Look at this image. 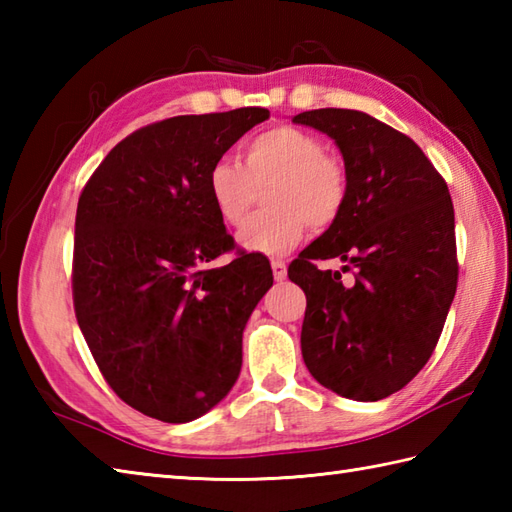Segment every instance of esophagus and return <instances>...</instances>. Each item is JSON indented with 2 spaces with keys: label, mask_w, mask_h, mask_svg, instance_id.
Segmentation results:
<instances>
[{
  "label": "esophagus",
  "mask_w": 512,
  "mask_h": 512,
  "mask_svg": "<svg viewBox=\"0 0 512 512\" xmlns=\"http://www.w3.org/2000/svg\"><path fill=\"white\" fill-rule=\"evenodd\" d=\"M270 268H273V275H275L277 281H284L286 279V275H288L286 262H281V259H273V262H270Z\"/></svg>",
  "instance_id": "34e87169"
}]
</instances>
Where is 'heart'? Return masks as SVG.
I'll return each instance as SVG.
<instances>
[{
  "label": "heart",
  "mask_w": 512,
  "mask_h": 512,
  "mask_svg": "<svg viewBox=\"0 0 512 512\" xmlns=\"http://www.w3.org/2000/svg\"><path fill=\"white\" fill-rule=\"evenodd\" d=\"M268 211L239 233L250 253L284 255L308 231H325L339 220L350 178L339 156L325 151L321 136L292 125H275L248 138L239 162L217 160L206 176V191L220 220L239 228L253 213L259 191Z\"/></svg>",
  "instance_id": "obj_1"
}]
</instances>
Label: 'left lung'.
Instances as JSON below:
<instances>
[{"label":"left lung","mask_w":512,"mask_h":512,"mask_svg":"<svg viewBox=\"0 0 512 512\" xmlns=\"http://www.w3.org/2000/svg\"><path fill=\"white\" fill-rule=\"evenodd\" d=\"M292 121L328 134L350 178L339 220L288 268L308 301L303 361L334 394L387 398L427 365L458 288L449 187L409 136L365 112L325 107ZM317 258L344 268L321 271Z\"/></svg>","instance_id":"obj_1"}]
</instances>
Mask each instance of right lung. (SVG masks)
I'll list each match as a JSON object with an SVG mask.
<instances>
[{
	"label": "right lung",
	"mask_w": 512,
	"mask_h": 512,
	"mask_svg": "<svg viewBox=\"0 0 512 512\" xmlns=\"http://www.w3.org/2000/svg\"><path fill=\"white\" fill-rule=\"evenodd\" d=\"M266 107L173 116L105 156L76 206L72 299L79 328L116 396L162 422L213 409L242 369L250 312L273 286L255 253L233 250L206 176Z\"/></svg>",
	"instance_id": "add662e5"
}]
</instances>
